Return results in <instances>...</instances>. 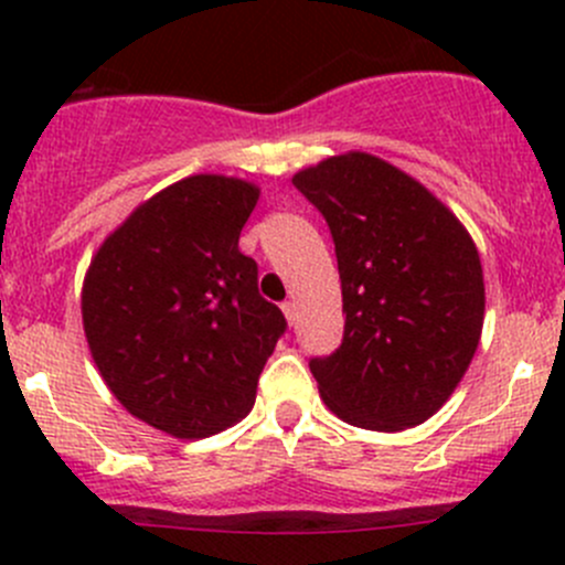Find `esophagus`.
Here are the masks:
<instances>
[{"instance_id": "34e87169", "label": "esophagus", "mask_w": 565, "mask_h": 565, "mask_svg": "<svg viewBox=\"0 0 565 565\" xmlns=\"http://www.w3.org/2000/svg\"><path fill=\"white\" fill-rule=\"evenodd\" d=\"M281 311L284 317H287V322L295 324V319H298V306H295L292 300H287V303H281Z\"/></svg>"}]
</instances>
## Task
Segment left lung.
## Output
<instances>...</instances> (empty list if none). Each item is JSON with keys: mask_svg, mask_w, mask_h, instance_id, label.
I'll return each instance as SVG.
<instances>
[{"mask_svg": "<svg viewBox=\"0 0 565 565\" xmlns=\"http://www.w3.org/2000/svg\"><path fill=\"white\" fill-rule=\"evenodd\" d=\"M335 246L344 339L311 358L319 396L361 429L424 424L465 377L483 324V270L457 215L366 152L292 177Z\"/></svg>", "mask_w": 565, "mask_h": 565, "instance_id": "1", "label": "left lung"}]
</instances>
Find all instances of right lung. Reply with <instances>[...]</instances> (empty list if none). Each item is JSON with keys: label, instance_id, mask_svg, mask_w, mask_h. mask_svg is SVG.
Instances as JSON below:
<instances>
[{"label": "right lung", "instance_id": "right-lung-1", "mask_svg": "<svg viewBox=\"0 0 565 565\" xmlns=\"http://www.w3.org/2000/svg\"><path fill=\"white\" fill-rule=\"evenodd\" d=\"M256 199L237 177H185L139 204L84 278V333L108 391L180 440L224 431L254 407L287 330L237 248Z\"/></svg>", "mask_w": 565, "mask_h": 565}]
</instances>
